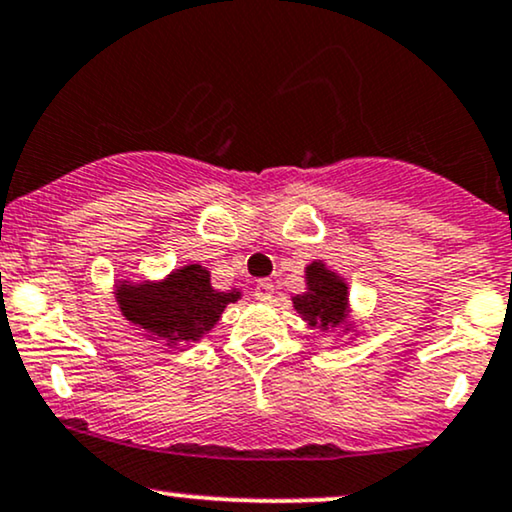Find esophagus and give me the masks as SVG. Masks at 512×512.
Instances as JSON below:
<instances>
[{"label":"esophagus","instance_id":"esophagus-1","mask_svg":"<svg viewBox=\"0 0 512 512\" xmlns=\"http://www.w3.org/2000/svg\"><path fill=\"white\" fill-rule=\"evenodd\" d=\"M274 291H276V286L269 279H262L255 283V298L262 300V303H269V300L274 298Z\"/></svg>","mask_w":512,"mask_h":512}]
</instances>
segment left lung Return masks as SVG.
I'll return each mask as SVG.
<instances>
[{
    "mask_svg": "<svg viewBox=\"0 0 512 512\" xmlns=\"http://www.w3.org/2000/svg\"><path fill=\"white\" fill-rule=\"evenodd\" d=\"M307 293L295 295L293 305L300 315H305L312 326L319 324L322 329L338 326L346 317L348 286L322 262H312L305 272Z\"/></svg>",
    "mask_w": 512,
    "mask_h": 512,
    "instance_id": "left-lung-1",
    "label": "left lung"
}]
</instances>
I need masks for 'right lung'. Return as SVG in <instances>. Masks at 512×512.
I'll list each match as a JSON object with an SVG mask.
<instances>
[{
	"label": "right lung",
	"instance_id": "obj_1",
	"mask_svg": "<svg viewBox=\"0 0 512 512\" xmlns=\"http://www.w3.org/2000/svg\"><path fill=\"white\" fill-rule=\"evenodd\" d=\"M116 300L128 322L145 329L152 338H164L176 346L207 334L219 322L224 307L238 300V291H214L205 267L186 264L152 286L121 283L116 286Z\"/></svg>",
	"mask_w": 512,
	"mask_h": 512
}]
</instances>
